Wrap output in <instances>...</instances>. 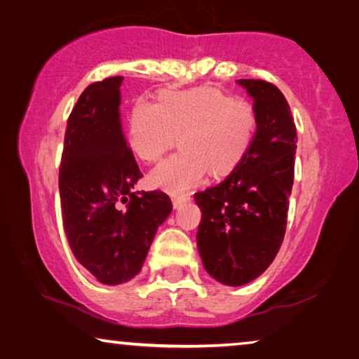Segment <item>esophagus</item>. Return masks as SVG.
Instances as JSON below:
<instances>
[{
  "label": "esophagus",
  "mask_w": 359,
  "mask_h": 359,
  "mask_svg": "<svg viewBox=\"0 0 359 359\" xmlns=\"http://www.w3.org/2000/svg\"><path fill=\"white\" fill-rule=\"evenodd\" d=\"M189 200H190V195H187V193H184V195H172L174 208H180L182 204L187 203Z\"/></svg>",
  "instance_id": "obj_1"
}]
</instances>
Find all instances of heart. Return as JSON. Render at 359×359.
<instances>
[{"instance_id": "1", "label": "heart", "mask_w": 359, "mask_h": 359, "mask_svg": "<svg viewBox=\"0 0 359 359\" xmlns=\"http://www.w3.org/2000/svg\"><path fill=\"white\" fill-rule=\"evenodd\" d=\"M257 130V110L249 99L217 88L164 90L158 102L139 99L129 116L128 144L135 156L153 164L174 147L182 150L150 175L153 187L184 193L206 177L231 172L243 161Z\"/></svg>"}]
</instances>
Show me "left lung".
<instances>
[{"label": "left lung", "instance_id": "left-lung-1", "mask_svg": "<svg viewBox=\"0 0 359 359\" xmlns=\"http://www.w3.org/2000/svg\"><path fill=\"white\" fill-rule=\"evenodd\" d=\"M254 99L257 130L243 161L226 177L195 193L203 212L196 243L210 276L243 286L280 251L294 184L295 123L286 97L264 79H238Z\"/></svg>", "mask_w": 359, "mask_h": 359}]
</instances>
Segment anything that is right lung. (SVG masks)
Wrapping results in <instances>:
<instances>
[{"label":"right lung","instance_id":"obj_1","mask_svg":"<svg viewBox=\"0 0 359 359\" xmlns=\"http://www.w3.org/2000/svg\"><path fill=\"white\" fill-rule=\"evenodd\" d=\"M121 76L83 90L67 119L59 168L62 222L76 260L104 284L137 275L172 210L161 190L134 191L144 174L119 121Z\"/></svg>","mask_w":359,"mask_h":359}]
</instances>
